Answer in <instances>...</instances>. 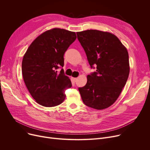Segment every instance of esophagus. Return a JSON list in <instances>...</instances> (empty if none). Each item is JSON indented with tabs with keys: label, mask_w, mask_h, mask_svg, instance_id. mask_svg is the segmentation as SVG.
I'll return each instance as SVG.
<instances>
[{
	"label": "esophagus",
	"mask_w": 150,
	"mask_h": 150,
	"mask_svg": "<svg viewBox=\"0 0 150 150\" xmlns=\"http://www.w3.org/2000/svg\"><path fill=\"white\" fill-rule=\"evenodd\" d=\"M71 80H72V81L74 83H75V82L77 81V78H73V77H72V78H71Z\"/></svg>",
	"instance_id": "obj_1"
}]
</instances>
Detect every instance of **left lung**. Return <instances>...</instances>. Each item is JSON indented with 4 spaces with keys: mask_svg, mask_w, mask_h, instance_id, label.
Here are the masks:
<instances>
[{
    "mask_svg": "<svg viewBox=\"0 0 150 150\" xmlns=\"http://www.w3.org/2000/svg\"><path fill=\"white\" fill-rule=\"evenodd\" d=\"M91 69L88 81L78 88L83 103L96 109L111 106L120 96L129 73L127 49L114 35L97 30L77 32Z\"/></svg>",
    "mask_w": 150,
    "mask_h": 150,
    "instance_id": "obj_1",
    "label": "left lung"
}]
</instances>
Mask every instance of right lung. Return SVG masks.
<instances>
[{
	"label": "right lung",
	"instance_id": "1",
	"mask_svg": "<svg viewBox=\"0 0 150 150\" xmlns=\"http://www.w3.org/2000/svg\"><path fill=\"white\" fill-rule=\"evenodd\" d=\"M75 32L53 28L39 36L23 56L22 72L31 96L38 103L53 107L62 103L72 83L64 74V54L76 39ZM62 69L59 73L56 70Z\"/></svg>",
	"mask_w": 150,
	"mask_h": 150
}]
</instances>
